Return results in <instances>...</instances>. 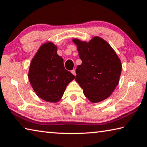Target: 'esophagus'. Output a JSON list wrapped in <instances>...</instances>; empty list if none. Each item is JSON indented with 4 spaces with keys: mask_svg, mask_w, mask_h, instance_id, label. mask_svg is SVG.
Instances as JSON below:
<instances>
[{
    "mask_svg": "<svg viewBox=\"0 0 147 147\" xmlns=\"http://www.w3.org/2000/svg\"><path fill=\"white\" fill-rule=\"evenodd\" d=\"M71 73L73 74V75L76 76V71H75V69H73V70H72L71 71Z\"/></svg>",
    "mask_w": 147,
    "mask_h": 147,
    "instance_id": "obj_1",
    "label": "esophagus"
}]
</instances>
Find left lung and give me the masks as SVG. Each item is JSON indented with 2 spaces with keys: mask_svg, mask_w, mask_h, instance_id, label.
<instances>
[{
  "mask_svg": "<svg viewBox=\"0 0 147 147\" xmlns=\"http://www.w3.org/2000/svg\"><path fill=\"white\" fill-rule=\"evenodd\" d=\"M77 46L81 65L77 66L75 80L84 94L92 103L107 99L118 85L121 63L116 53L105 40L94 36L89 42L78 39Z\"/></svg>",
  "mask_w": 147,
  "mask_h": 147,
  "instance_id": "obj_1",
  "label": "left lung"
}]
</instances>
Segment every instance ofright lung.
Here are the masks:
<instances>
[{
  "label": "right lung",
  "mask_w": 147,
  "mask_h": 147,
  "mask_svg": "<svg viewBox=\"0 0 147 147\" xmlns=\"http://www.w3.org/2000/svg\"><path fill=\"white\" fill-rule=\"evenodd\" d=\"M57 51V47L52 42L42 45L32 59L28 73L36 95L51 103L61 99L69 83L75 78L65 69L63 58Z\"/></svg>",
  "instance_id": "add662e5"
}]
</instances>
